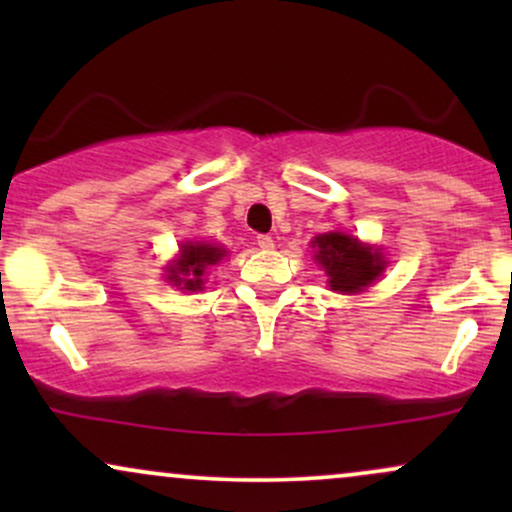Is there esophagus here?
I'll list each match as a JSON object with an SVG mask.
<instances>
[{
  "mask_svg": "<svg viewBox=\"0 0 512 512\" xmlns=\"http://www.w3.org/2000/svg\"><path fill=\"white\" fill-rule=\"evenodd\" d=\"M257 245H260L262 250H272L274 240H272V236H257Z\"/></svg>",
  "mask_w": 512,
  "mask_h": 512,
  "instance_id": "esophagus-1",
  "label": "esophagus"
}]
</instances>
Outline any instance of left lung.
<instances>
[{"instance_id":"8db88e82","label":"left lung","mask_w":512,"mask_h":512,"mask_svg":"<svg viewBox=\"0 0 512 512\" xmlns=\"http://www.w3.org/2000/svg\"><path fill=\"white\" fill-rule=\"evenodd\" d=\"M313 243L317 245L315 260L330 276L332 291L356 293L366 289L385 267L380 252L370 250L368 245L358 243L346 233H325V236H317Z\"/></svg>"}]
</instances>
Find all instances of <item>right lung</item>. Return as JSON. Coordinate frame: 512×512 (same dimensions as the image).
Instances as JSON below:
<instances>
[{
    "mask_svg": "<svg viewBox=\"0 0 512 512\" xmlns=\"http://www.w3.org/2000/svg\"><path fill=\"white\" fill-rule=\"evenodd\" d=\"M226 255V250L216 248V245H207V243H187L182 245L180 250V260L168 269V281H173L175 286L187 291H197L202 289V276L204 269L211 267Z\"/></svg>",
    "mask_w": 512,
    "mask_h": 512,
    "instance_id": "add662e5",
    "label": "right lung"
}]
</instances>
